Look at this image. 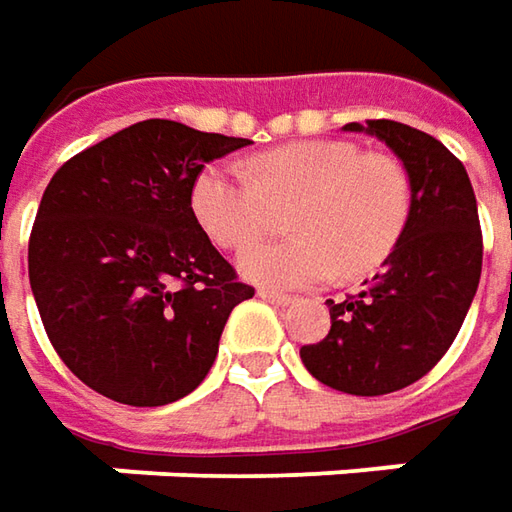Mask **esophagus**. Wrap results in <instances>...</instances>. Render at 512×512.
I'll return each mask as SVG.
<instances>
[{
  "instance_id": "esophagus-1",
  "label": "esophagus",
  "mask_w": 512,
  "mask_h": 512,
  "mask_svg": "<svg viewBox=\"0 0 512 512\" xmlns=\"http://www.w3.org/2000/svg\"><path fill=\"white\" fill-rule=\"evenodd\" d=\"M266 303H272V306H289L291 303V294H283V291H274V289H260L257 291Z\"/></svg>"
}]
</instances>
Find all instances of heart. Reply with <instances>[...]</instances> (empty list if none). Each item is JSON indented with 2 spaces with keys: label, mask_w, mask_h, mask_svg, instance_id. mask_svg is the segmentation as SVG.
Masks as SVG:
<instances>
[{
  "label": "heart",
  "mask_w": 512,
  "mask_h": 512,
  "mask_svg": "<svg viewBox=\"0 0 512 512\" xmlns=\"http://www.w3.org/2000/svg\"><path fill=\"white\" fill-rule=\"evenodd\" d=\"M297 238L260 243L238 257L246 280L266 289H303L334 272H374L397 249L411 218V181L399 161L351 141H294L238 164L206 167L192 186L203 232L223 249L263 238L274 209L291 206Z\"/></svg>",
  "instance_id": "1"
}]
</instances>
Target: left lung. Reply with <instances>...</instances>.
<instances>
[{
	"label": "left lung",
	"mask_w": 512,
	"mask_h": 512,
	"mask_svg": "<svg viewBox=\"0 0 512 512\" xmlns=\"http://www.w3.org/2000/svg\"><path fill=\"white\" fill-rule=\"evenodd\" d=\"M343 130L377 135L402 161L411 218L360 294L328 300L331 331L300 360L334 391L379 397L425 377L456 340L482 277V229L470 178L442 141L388 118Z\"/></svg>",
	"instance_id": "8db88e82"
}]
</instances>
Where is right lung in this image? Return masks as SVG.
Wrapping results in <instances>:
<instances>
[{"instance_id": "right-lung-1", "label": "right lung", "mask_w": 512, "mask_h": 512, "mask_svg": "<svg viewBox=\"0 0 512 512\" xmlns=\"http://www.w3.org/2000/svg\"><path fill=\"white\" fill-rule=\"evenodd\" d=\"M252 144L150 118L70 158L47 184L27 272L47 337L104 397L158 408L192 394L232 309L255 289L192 212L203 164Z\"/></svg>"}]
</instances>
